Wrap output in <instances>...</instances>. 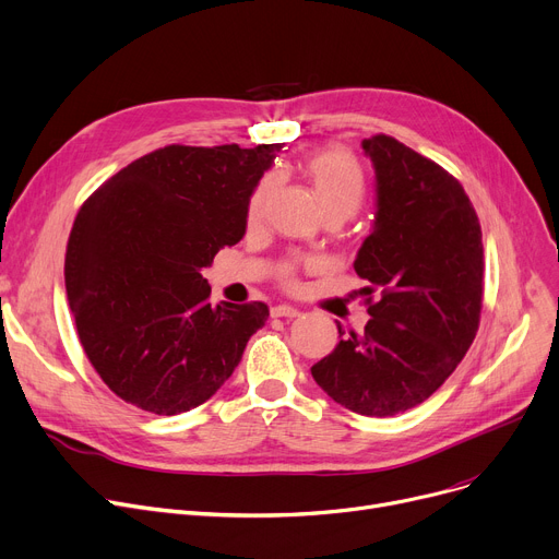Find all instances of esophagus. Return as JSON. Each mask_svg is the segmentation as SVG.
Masks as SVG:
<instances>
[{
    "label": "esophagus",
    "mask_w": 559,
    "mask_h": 559,
    "mask_svg": "<svg viewBox=\"0 0 559 559\" xmlns=\"http://www.w3.org/2000/svg\"><path fill=\"white\" fill-rule=\"evenodd\" d=\"M301 312L295 308V306H287V304H281V306H274L272 308V317H289V319H295V317H299Z\"/></svg>",
    "instance_id": "34e87169"
}]
</instances>
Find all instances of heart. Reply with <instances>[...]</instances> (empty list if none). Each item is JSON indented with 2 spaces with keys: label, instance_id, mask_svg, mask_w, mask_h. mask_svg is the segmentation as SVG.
Masks as SVG:
<instances>
[{
  "label": "heart",
  "instance_id": "heart-1",
  "mask_svg": "<svg viewBox=\"0 0 559 559\" xmlns=\"http://www.w3.org/2000/svg\"><path fill=\"white\" fill-rule=\"evenodd\" d=\"M304 171L324 213L340 211V213L354 215L362 205L367 194L365 174L360 163L350 154L342 150L319 152L306 160ZM274 186H276L274 176H264V179H260L258 186L253 188L247 203V219L251 224L262 217L264 203H267L270 194L274 192ZM304 264L314 267V260H304ZM283 276L292 281V276H295V262L285 264Z\"/></svg>",
  "mask_w": 559,
  "mask_h": 559
}]
</instances>
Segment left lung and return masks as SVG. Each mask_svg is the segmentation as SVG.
Masks as SVG:
<instances>
[{"instance_id":"obj_1","label":"left lung","mask_w":559,"mask_h":559,"mask_svg":"<svg viewBox=\"0 0 559 559\" xmlns=\"http://www.w3.org/2000/svg\"><path fill=\"white\" fill-rule=\"evenodd\" d=\"M376 174L373 228L356 274L380 299L365 333L312 365L335 403L394 417L444 385L472 346L483 308V233L457 179L390 135L362 140Z\"/></svg>"}]
</instances>
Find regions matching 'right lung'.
Masks as SVG:
<instances>
[{
  "label": "right lung",
  "mask_w": 559,
  "mask_h": 559,
  "mask_svg": "<svg viewBox=\"0 0 559 559\" xmlns=\"http://www.w3.org/2000/svg\"><path fill=\"white\" fill-rule=\"evenodd\" d=\"M283 144H169L117 171L74 219L66 289L87 360L122 401L179 415L240 365L270 308L211 306L201 276L242 240L247 203Z\"/></svg>",
  "instance_id": "obj_1"
}]
</instances>
